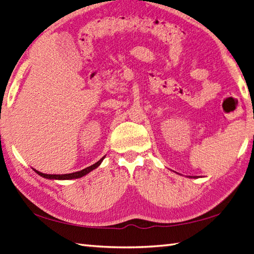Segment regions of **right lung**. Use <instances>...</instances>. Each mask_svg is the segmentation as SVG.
Segmentation results:
<instances>
[{
	"mask_svg": "<svg viewBox=\"0 0 254 254\" xmlns=\"http://www.w3.org/2000/svg\"><path fill=\"white\" fill-rule=\"evenodd\" d=\"M104 157H106V156H103L100 161H98L97 163H94L93 165L89 166V167H87V168H84V170H82V171L74 172V173H71V174H63V175H51V174H44V173L38 172V171H36V170H34V168H33V170H34L35 172H36L39 176H42V177H44V178H47V180H59V181L74 180V178H80V177H82V176H84V175H87V174L90 173L91 171L96 170V168L102 163Z\"/></svg>",
	"mask_w": 254,
	"mask_h": 254,
	"instance_id": "obj_1",
	"label": "right lung"
}]
</instances>
